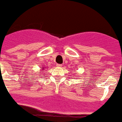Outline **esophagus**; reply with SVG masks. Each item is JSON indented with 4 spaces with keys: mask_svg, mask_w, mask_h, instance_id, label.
I'll list each match as a JSON object with an SVG mask.
<instances>
[{
    "mask_svg": "<svg viewBox=\"0 0 122 122\" xmlns=\"http://www.w3.org/2000/svg\"><path fill=\"white\" fill-rule=\"evenodd\" d=\"M57 67L61 68V67H62V65H59V64H57Z\"/></svg>",
    "mask_w": 122,
    "mask_h": 122,
    "instance_id": "1",
    "label": "esophagus"
}]
</instances>
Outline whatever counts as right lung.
<instances>
[{"instance_id": "obj_1", "label": "right lung", "mask_w": 122, "mask_h": 122, "mask_svg": "<svg viewBox=\"0 0 122 122\" xmlns=\"http://www.w3.org/2000/svg\"><path fill=\"white\" fill-rule=\"evenodd\" d=\"M41 68V71H42V70H44L45 69V68Z\"/></svg>"}]
</instances>
